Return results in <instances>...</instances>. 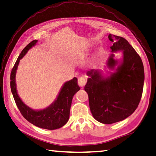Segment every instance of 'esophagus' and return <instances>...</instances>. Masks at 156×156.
<instances>
[{"label":"esophagus","mask_w":156,"mask_h":156,"mask_svg":"<svg viewBox=\"0 0 156 156\" xmlns=\"http://www.w3.org/2000/svg\"><path fill=\"white\" fill-rule=\"evenodd\" d=\"M87 83V80H86V78L84 77V76H80L78 78V84L79 86L80 87H83L84 84H86Z\"/></svg>","instance_id":"obj_1"}]
</instances>
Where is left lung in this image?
Here are the masks:
<instances>
[{
	"instance_id": "1",
	"label": "left lung",
	"mask_w": 156,
	"mask_h": 156,
	"mask_svg": "<svg viewBox=\"0 0 156 156\" xmlns=\"http://www.w3.org/2000/svg\"><path fill=\"white\" fill-rule=\"evenodd\" d=\"M108 39L113 42L112 52L123 50L122 63L107 78L98 70L88 72L90 78L84 87L93 117L104 124L119 122L135 111L142 97L145 79L143 61L128 41L111 34ZM113 56L111 55L108 61L110 68L118 64Z\"/></svg>"
}]
</instances>
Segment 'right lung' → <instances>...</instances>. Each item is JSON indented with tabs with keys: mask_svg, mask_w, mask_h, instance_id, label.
Wrapping results in <instances>:
<instances>
[{
	"mask_svg": "<svg viewBox=\"0 0 156 156\" xmlns=\"http://www.w3.org/2000/svg\"><path fill=\"white\" fill-rule=\"evenodd\" d=\"M37 40H33L22 50L12 68L10 76V86L14 100L22 116L37 127L47 129H56L66 125L69 120L72 101L75 93L80 90L77 78L64 84L58 98L52 105L41 110H33L23 103L18 95L16 85V73L20 60L25 55L32 46H35Z\"/></svg>",
	"mask_w": 156,
	"mask_h": 156,
	"instance_id": "add662e5",
	"label": "right lung"
}]
</instances>
